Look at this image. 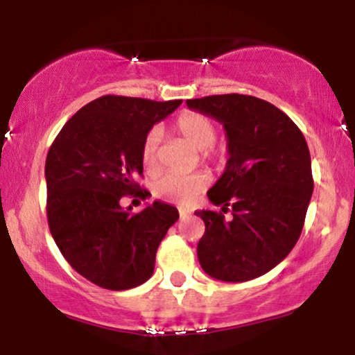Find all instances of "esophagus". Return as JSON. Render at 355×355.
Wrapping results in <instances>:
<instances>
[{
  "label": "esophagus",
  "mask_w": 355,
  "mask_h": 355,
  "mask_svg": "<svg viewBox=\"0 0 355 355\" xmlns=\"http://www.w3.org/2000/svg\"><path fill=\"white\" fill-rule=\"evenodd\" d=\"M178 211H180V217H182V218H187V217H189V215L191 214V211L187 210V209H178Z\"/></svg>",
  "instance_id": "34e87169"
}]
</instances>
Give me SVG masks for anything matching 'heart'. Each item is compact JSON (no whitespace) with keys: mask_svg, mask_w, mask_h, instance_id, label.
<instances>
[{"mask_svg":"<svg viewBox=\"0 0 355 355\" xmlns=\"http://www.w3.org/2000/svg\"><path fill=\"white\" fill-rule=\"evenodd\" d=\"M175 132L185 138L193 148L203 152V157H210L211 145L217 140V126L209 116L202 113H182L175 121ZM158 146H160V132L157 128L146 133L141 144V164L148 173L158 170ZM209 175L197 172L191 175H165L157 180L153 191L157 197L173 203H189L209 185Z\"/></svg>","mask_w":355,"mask_h":355,"instance_id":"obj_1","label":"heart"}]
</instances>
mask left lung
Returning <instances> with one entry per match:
<instances>
[{
    "mask_svg": "<svg viewBox=\"0 0 355 355\" xmlns=\"http://www.w3.org/2000/svg\"><path fill=\"white\" fill-rule=\"evenodd\" d=\"M187 107L215 118L227 135L225 172L207 191L222 211H195L205 222L197 245L205 274L247 282L291 254L313 191L307 141L282 110L255 96L214 95ZM232 210L234 219L223 213Z\"/></svg>",
    "mask_w": 355,
    "mask_h": 355,
    "instance_id": "8db88e82",
    "label": "left lung"
}]
</instances>
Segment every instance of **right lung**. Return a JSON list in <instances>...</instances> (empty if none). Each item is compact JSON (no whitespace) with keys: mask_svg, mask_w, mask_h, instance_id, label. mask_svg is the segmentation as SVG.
Here are the masks:
<instances>
[{"mask_svg":"<svg viewBox=\"0 0 355 355\" xmlns=\"http://www.w3.org/2000/svg\"><path fill=\"white\" fill-rule=\"evenodd\" d=\"M182 100L105 95L64 123L44 165L50 232L67 262L98 287L126 291L150 279L155 255L178 210L164 202L140 214L120 200L138 191L141 144Z\"/></svg>","mask_w":355,"mask_h":355,"instance_id":"obj_1","label":"right lung"}]
</instances>
